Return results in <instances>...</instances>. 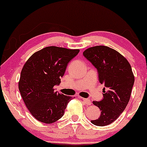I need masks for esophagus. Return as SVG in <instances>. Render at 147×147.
I'll use <instances>...</instances> for the list:
<instances>
[{
	"instance_id": "esophagus-1",
	"label": "esophagus",
	"mask_w": 147,
	"mask_h": 147,
	"mask_svg": "<svg viewBox=\"0 0 147 147\" xmlns=\"http://www.w3.org/2000/svg\"><path fill=\"white\" fill-rule=\"evenodd\" d=\"M80 98L83 100V102H84V104L86 105H91V101L89 99H88V98H84L82 97H80Z\"/></svg>"
}]
</instances>
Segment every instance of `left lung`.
Instances as JSON below:
<instances>
[{
    "label": "left lung",
    "mask_w": 147,
    "mask_h": 147,
    "mask_svg": "<svg viewBox=\"0 0 147 147\" xmlns=\"http://www.w3.org/2000/svg\"><path fill=\"white\" fill-rule=\"evenodd\" d=\"M83 55L94 65L103 88V99L93 104L101 111L100 117L91 122L105 126L119 118L130 100L135 77L130 63L120 53L107 46H96L85 50Z\"/></svg>",
    "instance_id": "8db88e82"
}]
</instances>
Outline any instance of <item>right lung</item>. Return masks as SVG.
Listing matches in <instances>:
<instances>
[{"label": "right lung", "mask_w": 147, "mask_h": 147, "mask_svg": "<svg viewBox=\"0 0 147 147\" xmlns=\"http://www.w3.org/2000/svg\"><path fill=\"white\" fill-rule=\"evenodd\" d=\"M79 52L80 49L47 47L34 53L24 64L19 90L27 109L39 121L52 123L63 116L73 98L57 93L54 86L61 83L67 63Z\"/></svg>", "instance_id": "right-lung-1"}]
</instances>
